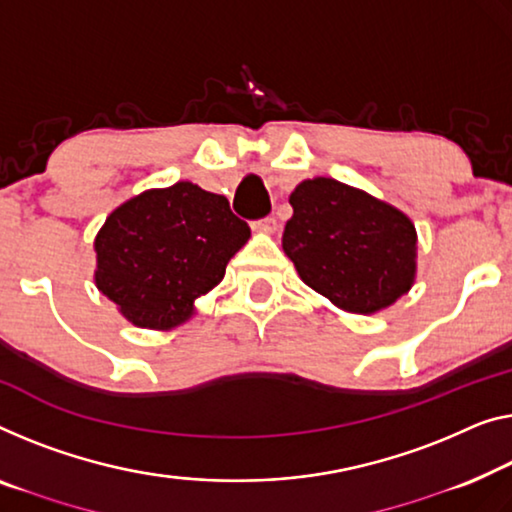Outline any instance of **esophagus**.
<instances>
[{
    "mask_svg": "<svg viewBox=\"0 0 512 512\" xmlns=\"http://www.w3.org/2000/svg\"><path fill=\"white\" fill-rule=\"evenodd\" d=\"M253 230H257V232H266V234H273V232L278 230V223H276V218L269 216V218L257 220V223H253Z\"/></svg>",
    "mask_w": 512,
    "mask_h": 512,
    "instance_id": "esophagus-1",
    "label": "esophagus"
}]
</instances>
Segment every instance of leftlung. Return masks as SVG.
I'll list each match as a JSON object with an SVG mask.
<instances>
[{
    "label": "left lung",
    "instance_id": "left-lung-1",
    "mask_svg": "<svg viewBox=\"0 0 512 512\" xmlns=\"http://www.w3.org/2000/svg\"><path fill=\"white\" fill-rule=\"evenodd\" d=\"M289 204L282 250L340 310L375 315L414 287L418 234L407 213L329 177L301 181Z\"/></svg>",
    "mask_w": 512,
    "mask_h": 512
}]
</instances>
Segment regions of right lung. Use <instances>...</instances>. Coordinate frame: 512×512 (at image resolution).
<instances>
[{"label": "right lung", "mask_w": 512, "mask_h": 512, "mask_svg": "<svg viewBox=\"0 0 512 512\" xmlns=\"http://www.w3.org/2000/svg\"><path fill=\"white\" fill-rule=\"evenodd\" d=\"M250 227L227 197L177 181L119 204L94 239L98 292L133 326L170 331L225 278Z\"/></svg>", "instance_id": "obj_1"}]
</instances>
